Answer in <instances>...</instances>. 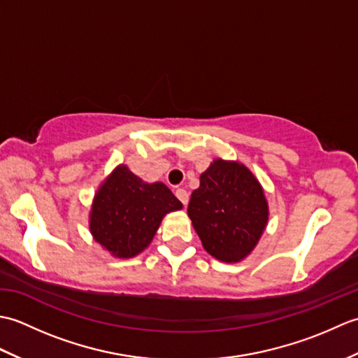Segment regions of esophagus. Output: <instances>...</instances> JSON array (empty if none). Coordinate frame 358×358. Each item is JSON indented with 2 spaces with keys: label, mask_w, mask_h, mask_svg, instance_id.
<instances>
[{
  "label": "esophagus",
  "mask_w": 358,
  "mask_h": 358,
  "mask_svg": "<svg viewBox=\"0 0 358 358\" xmlns=\"http://www.w3.org/2000/svg\"><path fill=\"white\" fill-rule=\"evenodd\" d=\"M175 195H177V199L185 204V206H187V203H189V194H187V191H185V189H177V191H175Z\"/></svg>",
  "instance_id": "obj_1"
}]
</instances>
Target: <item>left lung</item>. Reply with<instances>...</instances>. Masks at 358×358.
<instances>
[{
    "label": "left lung",
    "mask_w": 358,
    "mask_h": 358,
    "mask_svg": "<svg viewBox=\"0 0 358 358\" xmlns=\"http://www.w3.org/2000/svg\"><path fill=\"white\" fill-rule=\"evenodd\" d=\"M187 215L209 255L238 263L252 252L268 226L269 204L249 167L215 158L200 175Z\"/></svg>",
    "instance_id": "left-lung-1"
}]
</instances>
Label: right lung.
Returning <instances> with one entry per match:
<instances>
[{"label":"right lung","mask_w":358,"mask_h":358,"mask_svg":"<svg viewBox=\"0 0 358 358\" xmlns=\"http://www.w3.org/2000/svg\"><path fill=\"white\" fill-rule=\"evenodd\" d=\"M181 208L162 181L146 183L118 164L94 195L89 231L112 257L132 258L150 245L164 215Z\"/></svg>","instance_id":"1"}]
</instances>
